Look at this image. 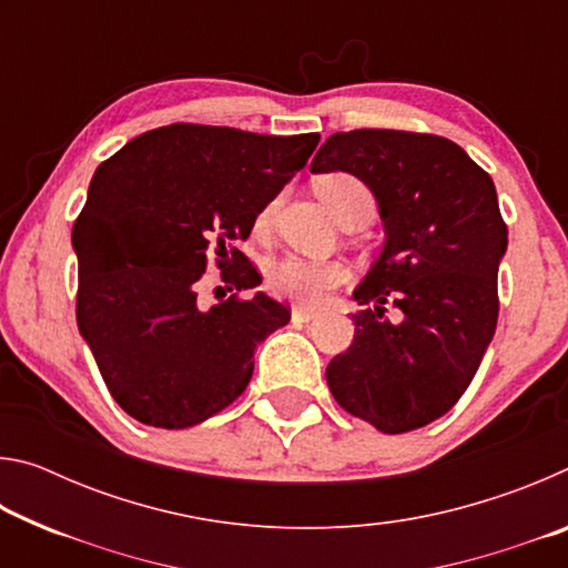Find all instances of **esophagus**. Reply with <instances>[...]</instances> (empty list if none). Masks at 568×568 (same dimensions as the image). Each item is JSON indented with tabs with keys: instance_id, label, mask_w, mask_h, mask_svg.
I'll use <instances>...</instances> for the list:
<instances>
[{
	"instance_id": "esophagus-1",
	"label": "esophagus",
	"mask_w": 568,
	"mask_h": 568,
	"mask_svg": "<svg viewBox=\"0 0 568 568\" xmlns=\"http://www.w3.org/2000/svg\"><path fill=\"white\" fill-rule=\"evenodd\" d=\"M313 318H318V311H313V307H305V305L293 307V323H311Z\"/></svg>"
}]
</instances>
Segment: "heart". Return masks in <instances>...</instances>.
<instances>
[{"label": "heart", "mask_w": 568, "mask_h": 568, "mask_svg": "<svg viewBox=\"0 0 568 568\" xmlns=\"http://www.w3.org/2000/svg\"><path fill=\"white\" fill-rule=\"evenodd\" d=\"M318 195L325 205H328L331 213L338 217L345 210L355 205H371L373 207V195L371 190L363 185L358 178L353 175H328L318 180ZM275 203H267L261 213L255 217V227L265 230L273 220ZM348 271H345L343 263L335 261H311V257L301 255H285L281 261H275L267 271V287L275 295L291 297L295 303H323L325 295H328L333 287H338Z\"/></svg>", "instance_id": "b5f03b06"}]
</instances>
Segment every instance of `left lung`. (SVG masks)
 Returning <instances> with one entry per match:
<instances>
[{
  "label": "left lung",
  "mask_w": 568,
  "mask_h": 568,
  "mask_svg": "<svg viewBox=\"0 0 568 568\" xmlns=\"http://www.w3.org/2000/svg\"><path fill=\"white\" fill-rule=\"evenodd\" d=\"M335 170L376 195L386 245L353 293L363 311L351 315V348L325 378L351 416L406 434L448 413L474 381L496 331L508 230L488 172L438 134L335 132L311 172Z\"/></svg>",
  "instance_id": "obj_1"
}]
</instances>
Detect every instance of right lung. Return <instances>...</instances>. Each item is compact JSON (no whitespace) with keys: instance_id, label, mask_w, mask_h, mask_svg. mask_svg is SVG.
I'll list each match as a JSON object with an SVG mask.
<instances>
[{"instance_id":"obj_1","label":"right lung","mask_w":568,"mask_h":568,"mask_svg":"<svg viewBox=\"0 0 568 568\" xmlns=\"http://www.w3.org/2000/svg\"><path fill=\"white\" fill-rule=\"evenodd\" d=\"M321 134L291 138L175 122L130 140L94 170L72 227L77 325L104 386L134 420L180 430L227 408L253 353L291 311L235 247ZM215 260L227 302L203 308L196 281Z\"/></svg>"}]
</instances>
